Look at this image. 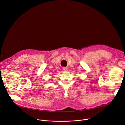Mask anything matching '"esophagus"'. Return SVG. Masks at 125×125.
I'll use <instances>...</instances> for the list:
<instances>
[{
	"instance_id": "34e87169",
	"label": "esophagus",
	"mask_w": 125,
	"mask_h": 125,
	"mask_svg": "<svg viewBox=\"0 0 125 125\" xmlns=\"http://www.w3.org/2000/svg\"><path fill=\"white\" fill-rule=\"evenodd\" d=\"M63 70L64 71H67L68 70V68L67 67H63Z\"/></svg>"
}]
</instances>
